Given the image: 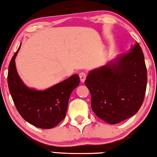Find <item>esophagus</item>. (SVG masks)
<instances>
[{"label": "esophagus", "mask_w": 157, "mask_h": 157, "mask_svg": "<svg viewBox=\"0 0 157 157\" xmlns=\"http://www.w3.org/2000/svg\"><path fill=\"white\" fill-rule=\"evenodd\" d=\"M79 76H80V81L82 82H85V80H86V73L85 72H80V74H79Z\"/></svg>", "instance_id": "esophagus-1"}]
</instances>
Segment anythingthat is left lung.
<instances>
[{
	"label": "left lung",
	"mask_w": 157,
	"mask_h": 157,
	"mask_svg": "<svg viewBox=\"0 0 157 157\" xmlns=\"http://www.w3.org/2000/svg\"><path fill=\"white\" fill-rule=\"evenodd\" d=\"M85 84L91 95V108L109 124H116L137 113L144 99L147 69L137 42L129 52L118 55L106 65L88 72Z\"/></svg>",
	"instance_id": "1"
}]
</instances>
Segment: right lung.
<instances>
[{
	"instance_id": "obj_1",
	"label": "right lung",
	"mask_w": 157,
	"mask_h": 157,
	"mask_svg": "<svg viewBox=\"0 0 157 157\" xmlns=\"http://www.w3.org/2000/svg\"><path fill=\"white\" fill-rule=\"evenodd\" d=\"M21 44L9 66L8 86L17 109L31 125L41 129H52L64 119L71 92L80 84L75 74L65 80L44 90L29 88L17 71L15 58Z\"/></svg>"
}]
</instances>
